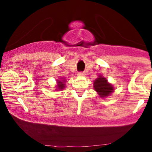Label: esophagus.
Segmentation results:
<instances>
[{
  "label": "esophagus",
  "instance_id": "obj_1",
  "mask_svg": "<svg viewBox=\"0 0 152 152\" xmlns=\"http://www.w3.org/2000/svg\"><path fill=\"white\" fill-rule=\"evenodd\" d=\"M78 76H86V74H85L84 72H78Z\"/></svg>",
  "mask_w": 152,
  "mask_h": 152
}]
</instances>
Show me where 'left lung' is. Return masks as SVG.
Segmentation results:
<instances>
[{
    "label": "left lung",
    "mask_w": 152,
    "mask_h": 152,
    "mask_svg": "<svg viewBox=\"0 0 152 152\" xmlns=\"http://www.w3.org/2000/svg\"><path fill=\"white\" fill-rule=\"evenodd\" d=\"M94 88L101 98H106L114 91V87L112 83H109L106 78L102 75H99L98 78L94 80Z\"/></svg>",
    "instance_id": "obj_1"
}]
</instances>
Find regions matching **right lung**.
Listing matches in <instances>:
<instances>
[{
    "instance_id": "1",
    "label": "right lung",
    "mask_w": 152,
    "mask_h": 152,
    "mask_svg": "<svg viewBox=\"0 0 152 152\" xmlns=\"http://www.w3.org/2000/svg\"><path fill=\"white\" fill-rule=\"evenodd\" d=\"M66 79L64 78H59L56 80V90L62 91L66 87Z\"/></svg>"
}]
</instances>
